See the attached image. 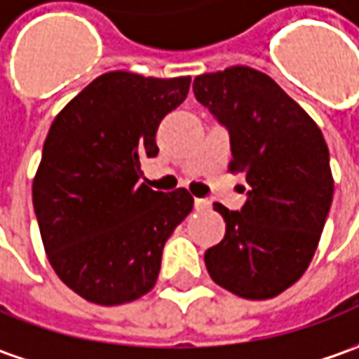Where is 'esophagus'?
<instances>
[{"mask_svg": "<svg viewBox=\"0 0 359 359\" xmlns=\"http://www.w3.org/2000/svg\"><path fill=\"white\" fill-rule=\"evenodd\" d=\"M194 206H196V210H206L210 203L206 198H194Z\"/></svg>", "mask_w": 359, "mask_h": 359, "instance_id": "34e87169", "label": "esophagus"}]
</instances>
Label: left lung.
I'll return each mask as SVG.
<instances>
[{
  "mask_svg": "<svg viewBox=\"0 0 359 359\" xmlns=\"http://www.w3.org/2000/svg\"><path fill=\"white\" fill-rule=\"evenodd\" d=\"M194 97L229 129L232 172L250 187L241 210L215 204L224 238L204 252L210 278L246 300H268L302 278L334 196L324 135L274 79L252 67L204 73Z\"/></svg>",
  "mask_w": 359,
  "mask_h": 359,
  "instance_id": "1",
  "label": "left lung"
}]
</instances>
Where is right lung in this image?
I'll list each match as a JSON object with an SVG mask.
<instances>
[{
	"mask_svg": "<svg viewBox=\"0 0 359 359\" xmlns=\"http://www.w3.org/2000/svg\"><path fill=\"white\" fill-rule=\"evenodd\" d=\"M191 77L111 71L61 109L33 179V208L49 264L81 298L101 306L153 290L168 236L192 210L187 189L153 191L141 161L156 129L187 99Z\"/></svg>",
	"mask_w": 359,
	"mask_h": 359,
	"instance_id": "add662e5",
	"label": "right lung"
}]
</instances>
